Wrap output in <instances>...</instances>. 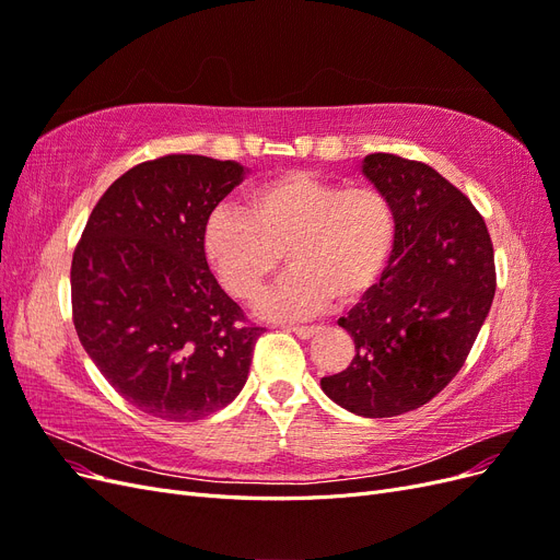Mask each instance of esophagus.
Masks as SVG:
<instances>
[{
  "label": "esophagus",
  "mask_w": 560,
  "mask_h": 560,
  "mask_svg": "<svg viewBox=\"0 0 560 560\" xmlns=\"http://www.w3.org/2000/svg\"><path fill=\"white\" fill-rule=\"evenodd\" d=\"M287 329L294 331L299 338H311L317 334V327H311V325H290Z\"/></svg>",
  "instance_id": "obj_1"
}]
</instances>
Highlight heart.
I'll return each mask as SVG.
<instances>
[{"label": "heart", "instance_id": "obj_1", "mask_svg": "<svg viewBox=\"0 0 560 560\" xmlns=\"http://www.w3.org/2000/svg\"><path fill=\"white\" fill-rule=\"evenodd\" d=\"M395 208L374 184H348L313 171H282L208 214L202 254L224 290L243 301L261 292L282 252L290 270L261 299L270 317H306L360 299L381 278L395 245Z\"/></svg>", "mask_w": 560, "mask_h": 560}]
</instances>
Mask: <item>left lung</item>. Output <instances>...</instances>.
<instances>
[{
    "label": "left lung",
    "mask_w": 560,
    "mask_h": 560,
    "mask_svg": "<svg viewBox=\"0 0 560 560\" xmlns=\"http://www.w3.org/2000/svg\"><path fill=\"white\" fill-rule=\"evenodd\" d=\"M362 173L395 208L393 257L338 319L358 354L319 385L350 413L393 418L463 369L495 296V257L483 217L428 163L369 154Z\"/></svg>",
    "instance_id": "left-lung-1"
}]
</instances>
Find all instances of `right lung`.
I'll return each instance as SVG.
<instances>
[{
	"label": "right lung",
	"instance_id": "right-lung-1",
	"mask_svg": "<svg viewBox=\"0 0 560 560\" xmlns=\"http://www.w3.org/2000/svg\"><path fill=\"white\" fill-rule=\"evenodd\" d=\"M245 167L196 154L144 161L97 200L72 257V317L128 404L191 422L243 389L264 327L249 325L202 254L208 214Z\"/></svg>",
	"mask_w": 560,
	"mask_h": 560
}]
</instances>
